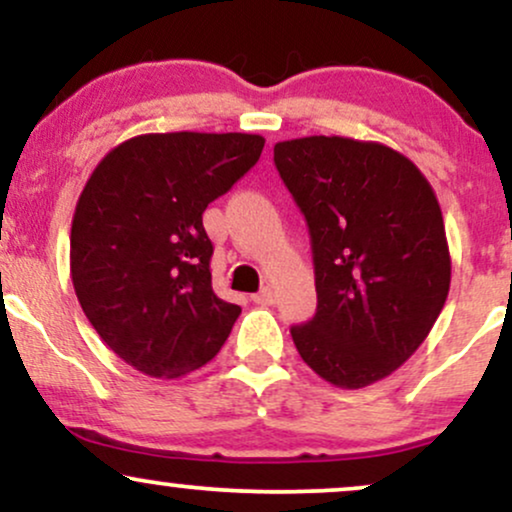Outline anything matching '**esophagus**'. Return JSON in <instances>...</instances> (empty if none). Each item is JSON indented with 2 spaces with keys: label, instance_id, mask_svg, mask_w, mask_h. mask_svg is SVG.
<instances>
[{
  "label": "esophagus",
  "instance_id": "esophagus-1",
  "mask_svg": "<svg viewBox=\"0 0 512 512\" xmlns=\"http://www.w3.org/2000/svg\"><path fill=\"white\" fill-rule=\"evenodd\" d=\"M252 301H255L257 305H274V301H276L274 289L272 286H264L260 293H255V296H252Z\"/></svg>",
  "mask_w": 512,
  "mask_h": 512
}]
</instances>
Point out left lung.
Listing matches in <instances>:
<instances>
[{"mask_svg": "<svg viewBox=\"0 0 512 512\" xmlns=\"http://www.w3.org/2000/svg\"><path fill=\"white\" fill-rule=\"evenodd\" d=\"M274 163L305 216L317 310L293 325L298 354L327 383L358 390L419 349L450 291L436 192L390 146L303 137Z\"/></svg>", "mask_w": 512, "mask_h": 512, "instance_id": "8db88e82", "label": "left lung"}]
</instances>
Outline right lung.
<instances>
[{"instance_id":"right-lung-1","label":"right lung","mask_w":512,"mask_h":512,"mask_svg":"<svg viewBox=\"0 0 512 512\" xmlns=\"http://www.w3.org/2000/svg\"><path fill=\"white\" fill-rule=\"evenodd\" d=\"M260 134H142L98 163L76 202L69 267L101 339L151 378L211 361L240 305L211 289L202 214L260 161Z\"/></svg>"}]
</instances>
